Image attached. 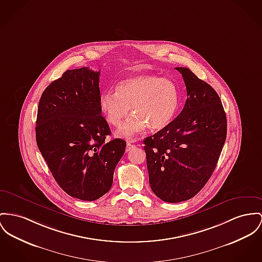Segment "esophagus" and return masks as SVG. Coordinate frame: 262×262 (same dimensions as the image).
Returning a JSON list of instances; mask_svg holds the SVG:
<instances>
[{
    "label": "esophagus",
    "instance_id": "esophagus-1",
    "mask_svg": "<svg viewBox=\"0 0 262 262\" xmlns=\"http://www.w3.org/2000/svg\"><path fill=\"white\" fill-rule=\"evenodd\" d=\"M134 147H135V146H134L130 141H129V142H127V145H126V151L128 152V151L132 150Z\"/></svg>",
    "mask_w": 262,
    "mask_h": 262
}]
</instances>
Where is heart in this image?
<instances>
[{"mask_svg":"<svg viewBox=\"0 0 262 262\" xmlns=\"http://www.w3.org/2000/svg\"><path fill=\"white\" fill-rule=\"evenodd\" d=\"M179 106V90L174 82L154 74H139L121 80L116 91L100 94L99 108L106 121L118 126L131 110V115L117 135L131 138L147 127L161 130L174 119Z\"/></svg>","mask_w":262,"mask_h":262,"instance_id":"obj_1","label":"heart"}]
</instances>
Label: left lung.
<instances>
[{
  "mask_svg": "<svg viewBox=\"0 0 262 262\" xmlns=\"http://www.w3.org/2000/svg\"><path fill=\"white\" fill-rule=\"evenodd\" d=\"M188 98L167 127L144 140L149 183L167 203L192 199L209 181L227 138V116L215 90L187 68H176Z\"/></svg>",
  "mask_w": 262,
  "mask_h": 262,
  "instance_id": "left-lung-1",
  "label": "left lung"
}]
</instances>
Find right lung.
<instances>
[{"label": "right lung", "mask_w": 262, "mask_h": 262, "mask_svg": "<svg viewBox=\"0 0 262 262\" xmlns=\"http://www.w3.org/2000/svg\"><path fill=\"white\" fill-rule=\"evenodd\" d=\"M100 71L67 70L39 99L35 138L59 187L82 201H95L111 189L126 142H106L110 128L99 108Z\"/></svg>", "instance_id": "obj_1"}]
</instances>
